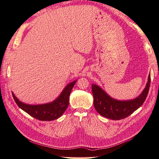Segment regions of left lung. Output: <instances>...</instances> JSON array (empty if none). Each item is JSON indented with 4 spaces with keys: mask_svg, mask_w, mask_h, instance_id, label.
Returning a JSON list of instances; mask_svg holds the SVG:
<instances>
[{
    "mask_svg": "<svg viewBox=\"0 0 159 159\" xmlns=\"http://www.w3.org/2000/svg\"><path fill=\"white\" fill-rule=\"evenodd\" d=\"M150 85V74L145 89L136 98L117 100L109 96L99 86L92 84V90L95 109L101 116L113 120H119L129 116L142 105L146 99Z\"/></svg>",
    "mask_w": 159,
    "mask_h": 159,
    "instance_id": "1",
    "label": "left lung"
}]
</instances>
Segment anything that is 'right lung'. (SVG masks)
Wrapping results in <instances>:
<instances>
[{
	"label": "right lung",
	"mask_w": 159,
	"mask_h": 159,
	"mask_svg": "<svg viewBox=\"0 0 159 159\" xmlns=\"http://www.w3.org/2000/svg\"><path fill=\"white\" fill-rule=\"evenodd\" d=\"M76 80L68 84L60 96L52 102L31 105L23 103L12 93V96L18 106L33 117L42 121H52L59 118L63 114L69 104V97Z\"/></svg>",
	"instance_id": "add662e5"
}]
</instances>
